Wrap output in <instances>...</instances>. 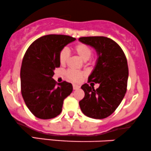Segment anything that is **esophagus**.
Instances as JSON below:
<instances>
[{"label":"esophagus","instance_id":"esophagus-1","mask_svg":"<svg viewBox=\"0 0 151 151\" xmlns=\"http://www.w3.org/2000/svg\"><path fill=\"white\" fill-rule=\"evenodd\" d=\"M79 88H80V86H79V85H77V84H73V89L74 90L79 89Z\"/></svg>","mask_w":151,"mask_h":151}]
</instances>
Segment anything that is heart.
<instances>
[{
  "instance_id": "1",
  "label": "heart",
  "mask_w": 151,
  "mask_h": 151,
  "mask_svg": "<svg viewBox=\"0 0 151 151\" xmlns=\"http://www.w3.org/2000/svg\"><path fill=\"white\" fill-rule=\"evenodd\" d=\"M75 53L84 61H87L91 58L93 53L91 47L85 43H78L74 47ZM70 51L67 48H64L60 52L59 55L60 64L62 65H65L70 59ZM67 77L69 79L73 81H79L81 80L83 74L80 72L75 70H68L67 72Z\"/></svg>"
}]
</instances>
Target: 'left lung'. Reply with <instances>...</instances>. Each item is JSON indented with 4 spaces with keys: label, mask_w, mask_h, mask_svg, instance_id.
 Here are the masks:
<instances>
[{
    "label": "left lung",
    "mask_w": 151,
    "mask_h": 151,
    "mask_svg": "<svg viewBox=\"0 0 151 151\" xmlns=\"http://www.w3.org/2000/svg\"><path fill=\"white\" fill-rule=\"evenodd\" d=\"M79 40L91 46L97 52L96 65L88 82L99 84L96 89L91 84L81 86L85 95L79 101V106L86 116L105 119L115 111L127 90L129 68L126 55L121 47L110 38L82 37Z\"/></svg>",
    "instance_id": "left-lung-1"
}]
</instances>
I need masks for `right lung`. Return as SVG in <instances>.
I'll list each match as a JSON object with an SVG mask.
<instances>
[{
    "mask_svg": "<svg viewBox=\"0 0 151 151\" xmlns=\"http://www.w3.org/2000/svg\"><path fill=\"white\" fill-rule=\"evenodd\" d=\"M75 40L65 35H47L34 41L26 51L20 70L21 93L35 116L41 119L58 116L64 100L72 93L71 83L57 84L52 77L54 70L60 66L61 50Z\"/></svg>",
    "mask_w": 151,
    "mask_h": 151,
    "instance_id": "1",
    "label": "right lung"
}]
</instances>
